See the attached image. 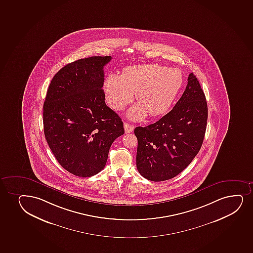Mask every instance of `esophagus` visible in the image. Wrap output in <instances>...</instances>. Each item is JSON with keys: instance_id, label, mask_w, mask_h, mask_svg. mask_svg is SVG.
Listing matches in <instances>:
<instances>
[{"instance_id": "esophagus-1", "label": "esophagus", "mask_w": 253, "mask_h": 253, "mask_svg": "<svg viewBox=\"0 0 253 253\" xmlns=\"http://www.w3.org/2000/svg\"><path fill=\"white\" fill-rule=\"evenodd\" d=\"M124 129H125L126 133H130V132L133 131L134 126L128 124L126 122H125L124 123Z\"/></svg>"}]
</instances>
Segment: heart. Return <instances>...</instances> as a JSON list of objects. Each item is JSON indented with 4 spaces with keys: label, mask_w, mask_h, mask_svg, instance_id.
<instances>
[{
    "label": "heart",
    "mask_w": 253,
    "mask_h": 253,
    "mask_svg": "<svg viewBox=\"0 0 253 253\" xmlns=\"http://www.w3.org/2000/svg\"><path fill=\"white\" fill-rule=\"evenodd\" d=\"M184 83L180 70L162 65H137L126 68L123 75L109 74L105 84V99L109 105L121 111L131 103L137 92L138 103L128 111L133 121L144 119L148 113L158 116L171 107Z\"/></svg>",
    "instance_id": "1"
}]
</instances>
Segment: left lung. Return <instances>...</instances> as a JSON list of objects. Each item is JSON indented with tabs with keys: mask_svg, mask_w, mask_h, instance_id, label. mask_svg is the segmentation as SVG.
I'll return each instance as SVG.
<instances>
[{
	"mask_svg": "<svg viewBox=\"0 0 253 253\" xmlns=\"http://www.w3.org/2000/svg\"><path fill=\"white\" fill-rule=\"evenodd\" d=\"M174 108L154 124L137 126V168L147 180L163 181L180 174L191 164L204 142L208 105L193 73Z\"/></svg>",
	"mask_w": 253,
	"mask_h": 253,
	"instance_id": "8db88e82",
	"label": "left lung"
}]
</instances>
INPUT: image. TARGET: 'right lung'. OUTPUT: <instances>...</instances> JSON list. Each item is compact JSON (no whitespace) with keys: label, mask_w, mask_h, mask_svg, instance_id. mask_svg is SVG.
Here are the masks:
<instances>
[{"label":"right lung","mask_w":253,"mask_h":253,"mask_svg":"<svg viewBox=\"0 0 253 253\" xmlns=\"http://www.w3.org/2000/svg\"><path fill=\"white\" fill-rule=\"evenodd\" d=\"M111 56H91L66 65L49 84L44 103V137L59 164L79 177L105 168L123 122L105 105L104 67Z\"/></svg>","instance_id":"add662e5"}]
</instances>
